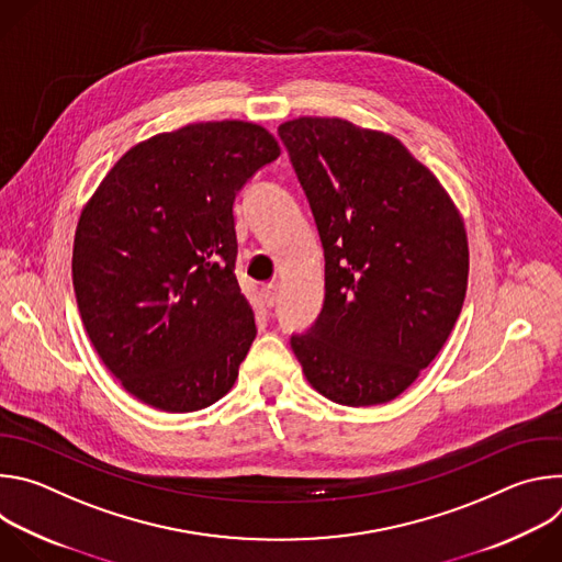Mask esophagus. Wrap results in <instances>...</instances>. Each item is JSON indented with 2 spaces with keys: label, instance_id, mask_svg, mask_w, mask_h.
Wrapping results in <instances>:
<instances>
[{
  "label": "esophagus",
  "instance_id": "esophagus-1",
  "mask_svg": "<svg viewBox=\"0 0 562 562\" xmlns=\"http://www.w3.org/2000/svg\"><path fill=\"white\" fill-rule=\"evenodd\" d=\"M276 297H278V289H276V284H267V286H262V302H265L269 308L276 304Z\"/></svg>",
  "mask_w": 562,
  "mask_h": 562
}]
</instances>
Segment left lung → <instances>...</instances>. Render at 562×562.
<instances>
[{
  "label": "left lung",
  "instance_id": "left-lung-1",
  "mask_svg": "<svg viewBox=\"0 0 562 562\" xmlns=\"http://www.w3.org/2000/svg\"><path fill=\"white\" fill-rule=\"evenodd\" d=\"M278 133L325 249L323 311L291 349L308 384L334 403H391L434 362L460 315L462 215L389 133L308 115Z\"/></svg>",
  "mask_w": 562,
  "mask_h": 562
}]
</instances>
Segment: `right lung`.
<instances>
[{"mask_svg":"<svg viewBox=\"0 0 562 562\" xmlns=\"http://www.w3.org/2000/svg\"><path fill=\"white\" fill-rule=\"evenodd\" d=\"M278 155L260 124H187L128 148L85 204L72 243L79 315L139 403L191 414L235 384L258 329L235 278L233 202Z\"/></svg>","mask_w":562,"mask_h":562,"instance_id":"right-lung-1","label":"right lung"}]
</instances>
